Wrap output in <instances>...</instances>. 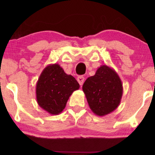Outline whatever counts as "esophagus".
<instances>
[{"instance_id":"34e87169","label":"esophagus","mask_w":155,"mask_h":155,"mask_svg":"<svg viewBox=\"0 0 155 155\" xmlns=\"http://www.w3.org/2000/svg\"><path fill=\"white\" fill-rule=\"evenodd\" d=\"M77 80H78V82H79V84H80V85H82V84L84 83V78L83 77V76H79V77H78Z\"/></svg>"}]
</instances>
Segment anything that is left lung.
Here are the masks:
<instances>
[{"instance_id": "left-lung-1", "label": "left lung", "mask_w": 155, "mask_h": 155, "mask_svg": "<svg viewBox=\"0 0 155 155\" xmlns=\"http://www.w3.org/2000/svg\"><path fill=\"white\" fill-rule=\"evenodd\" d=\"M82 90L93 113L104 116L119 106L123 84L118 73L111 67L103 65L97 70L94 75L85 80Z\"/></svg>"}]
</instances>
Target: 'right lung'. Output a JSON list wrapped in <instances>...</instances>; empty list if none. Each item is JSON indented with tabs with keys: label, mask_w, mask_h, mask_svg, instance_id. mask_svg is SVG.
Instances as JSON below:
<instances>
[{
	"label": "right lung",
	"mask_w": 155,
	"mask_h": 155,
	"mask_svg": "<svg viewBox=\"0 0 155 155\" xmlns=\"http://www.w3.org/2000/svg\"><path fill=\"white\" fill-rule=\"evenodd\" d=\"M80 88L75 78L68 75L60 65L49 64L41 72L36 85L39 106L51 115H58L65 109L69 97Z\"/></svg>",
	"instance_id": "obj_1"
}]
</instances>
